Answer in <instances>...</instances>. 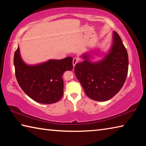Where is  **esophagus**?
<instances>
[{"label": "esophagus", "mask_w": 146, "mask_h": 146, "mask_svg": "<svg viewBox=\"0 0 146 146\" xmlns=\"http://www.w3.org/2000/svg\"><path fill=\"white\" fill-rule=\"evenodd\" d=\"M78 61H79V58H76V57H75V58H73V65L74 67H75V66L76 65V64L78 63Z\"/></svg>", "instance_id": "1"}]
</instances>
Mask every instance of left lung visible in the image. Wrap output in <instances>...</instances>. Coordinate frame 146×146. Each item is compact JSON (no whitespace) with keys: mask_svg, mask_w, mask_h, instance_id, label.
<instances>
[{"mask_svg":"<svg viewBox=\"0 0 146 146\" xmlns=\"http://www.w3.org/2000/svg\"><path fill=\"white\" fill-rule=\"evenodd\" d=\"M91 57L89 53L81 56L84 61L75 65V75L88 97L110 100L122 88L129 65L127 50L117 32L113 31L112 46L102 60L92 62Z\"/></svg>","mask_w":146,"mask_h":146,"instance_id":"left-lung-1","label":"left lung"}]
</instances>
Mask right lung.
<instances>
[{"label":"right lung","mask_w":146,"mask_h":146,"mask_svg":"<svg viewBox=\"0 0 146 146\" xmlns=\"http://www.w3.org/2000/svg\"><path fill=\"white\" fill-rule=\"evenodd\" d=\"M15 76L20 87L31 99L41 104H53L63 96L64 71L73 70V58L49 60L37 65H27L18 47L14 54Z\"/></svg>","instance_id":"1"}]
</instances>
